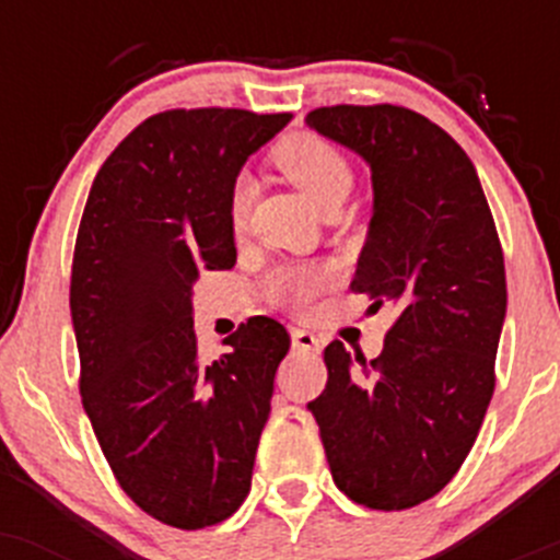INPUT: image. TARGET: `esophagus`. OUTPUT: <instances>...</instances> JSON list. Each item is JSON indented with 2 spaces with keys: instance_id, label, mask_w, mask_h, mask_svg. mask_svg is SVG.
Returning <instances> with one entry per match:
<instances>
[{
  "instance_id": "esophagus-1",
  "label": "esophagus",
  "mask_w": 560,
  "mask_h": 560,
  "mask_svg": "<svg viewBox=\"0 0 560 560\" xmlns=\"http://www.w3.org/2000/svg\"><path fill=\"white\" fill-rule=\"evenodd\" d=\"M292 349H298V352H319V338L314 332L295 327L292 330Z\"/></svg>"
}]
</instances>
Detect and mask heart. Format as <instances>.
Returning a JSON list of instances; mask_svg holds the SVG:
<instances>
[{
	"instance_id": "b5f03b06",
	"label": "heart",
	"mask_w": 560,
	"mask_h": 560,
	"mask_svg": "<svg viewBox=\"0 0 560 560\" xmlns=\"http://www.w3.org/2000/svg\"><path fill=\"white\" fill-rule=\"evenodd\" d=\"M273 160L287 178L295 180L306 191L308 200L316 208L327 206L330 200H343L347 191L352 189V167H349L347 156L319 135H292L276 149ZM248 208H252V186H248L246 178H238L228 202L230 228L235 233L246 230ZM336 276L338 273L332 265H290V268H279L268 279V298L279 306L306 312L327 287L336 284Z\"/></svg>"
}]
</instances>
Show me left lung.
I'll return each instance as SVG.
<instances>
[{"label": "left lung", "instance_id": "8db88e82", "mask_svg": "<svg viewBox=\"0 0 560 560\" xmlns=\"http://www.w3.org/2000/svg\"><path fill=\"white\" fill-rule=\"evenodd\" d=\"M306 124L371 165L374 217L352 292L395 312L371 363L327 343V385L308 409L338 490L409 510L455 477L493 398L504 252L471 160L425 116L332 105Z\"/></svg>", "mask_w": 560, "mask_h": 560}]
</instances>
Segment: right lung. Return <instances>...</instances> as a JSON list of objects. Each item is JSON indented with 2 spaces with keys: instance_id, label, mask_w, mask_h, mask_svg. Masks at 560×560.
I'll use <instances>...</instances> for the list:
<instances>
[{
  "instance_id": "right-lung-1",
  "label": "right lung",
  "mask_w": 560,
  "mask_h": 560,
  "mask_svg": "<svg viewBox=\"0 0 560 560\" xmlns=\"http://www.w3.org/2000/svg\"><path fill=\"white\" fill-rule=\"evenodd\" d=\"M290 118L156 113L107 156L83 208L70 279L83 409L124 493L173 528L228 521L252 488L290 332L252 316L206 363L191 287L235 265V175Z\"/></svg>"
}]
</instances>
